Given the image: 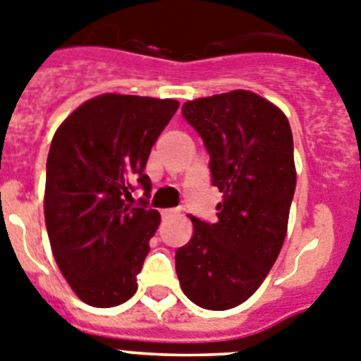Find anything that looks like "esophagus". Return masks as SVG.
Here are the masks:
<instances>
[{
	"mask_svg": "<svg viewBox=\"0 0 361 361\" xmlns=\"http://www.w3.org/2000/svg\"><path fill=\"white\" fill-rule=\"evenodd\" d=\"M178 214H180V210H178V209H165V210H161V217H164V219H167V217L178 216Z\"/></svg>",
	"mask_w": 361,
	"mask_h": 361,
	"instance_id": "34e87169",
	"label": "esophagus"
}]
</instances>
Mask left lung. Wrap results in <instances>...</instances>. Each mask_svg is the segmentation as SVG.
Here are the masks:
<instances>
[{
  "label": "left lung",
  "mask_w": 361,
  "mask_h": 361,
  "mask_svg": "<svg viewBox=\"0 0 361 361\" xmlns=\"http://www.w3.org/2000/svg\"><path fill=\"white\" fill-rule=\"evenodd\" d=\"M181 113L209 152L223 203L216 223L192 217L176 274L196 306L230 310L255 293L284 243L297 183L293 135L277 106L245 90L188 100Z\"/></svg>",
  "instance_id": "8db88e82"
}]
</instances>
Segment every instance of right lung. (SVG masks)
Wrapping results in <instances>:
<instances>
[{
  "instance_id": "right-lung-1",
  "label": "right lung",
  "mask_w": 361,
  "mask_h": 361,
  "mask_svg": "<svg viewBox=\"0 0 361 361\" xmlns=\"http://www.w3.org/2000/svg\"><path fill=\"white\" fill-rule=\"evenodd\" d=\"M180 104L106 95L84 102L55 133L47 160L44 221L61 274L90 306L113 307L136 293V275L160 225L147 209L149 152ZM136 186L145 197L129 205Z\"/></svg>"
}]
</instances>
